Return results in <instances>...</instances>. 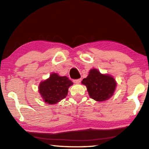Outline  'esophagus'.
I'll return each mask as SVG.
<instances>
[{"instance_id":"1","label":"esophagus","mask_w":149,"mask_h":149,"mask_svg":"<svg viewBox=\"0 0 149 149\" xmlns=\"http://www.w3.org/2000/svg\"><path fill=\"white\" fill-rule=\"evenodd\" d=\"M81 79H74L73 80V82L75 83V84H79L81 82Z\"/></svg>"}]
</instances>
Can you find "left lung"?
Listing matches in <instances>:
<instances>
[{"mask_svg": "<svg viewBox=\"0 0 149 149\" xmlns=\"http://www.w3.org/2000/svg\"><path fill=\"white\" fill-rule=\"evenodd\" d=\"M81 83L87 87L90 97L96 101H104L113 95L116 87V80L108 74H102L97 69L90 70Z\"/></svg>", "mask_w": 149, "mask_h": 149, "instance_id": "left-lung-1", "label": "left lung"}]
</instances>
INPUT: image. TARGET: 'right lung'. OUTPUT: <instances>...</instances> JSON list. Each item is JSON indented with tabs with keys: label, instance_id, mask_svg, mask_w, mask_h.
Returning <instances> with one entry per match:
<instances>
[{
	"label": "right lung",
	"instance_id": "1",
	"mask_svg": "<svg viewBox=\"0 0 149 149\" xmlns=\"http://www.w3.org/2000/svg\"><path fill=\"white\" fill-rule=\"evenodd\" d=\"M73 82L66 76H59L56 73L51 74L50 77L41 82L39 92L45 102L54 104L66 97L68 88Z\"/></svg>",
	"mask_w": 149,
	"mask_h": 149
}]
</instances>
